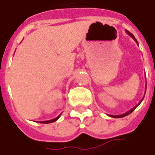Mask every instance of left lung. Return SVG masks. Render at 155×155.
<instances>
[{"label": "left lung", "mask_w": 155, "mask_h": 155, "mask_svg": "<svg viewBox=\"0 0 155 155\" xmlns=\"http://www.w3.org/2000/svg\"><path fill=\"white\" fill-rule=\"evenodd\" d=\"M126 32H127V35H129V36H130L131 38H133V39H134V41H135V42H136V43L138 44V41L136 40V38H134V35H133V34H132V33H131V32H128L127 30H126ZM145 93H146V89H145ZM143 97H144V96H143ZM143 98L142 99L141 101H140V102H139V103H138V105H137V106H135V107H134V108H132L131 110H129V111H127V112H125V113H123V114H121V115H115V116H114V115H108V116H110L111 117H114V118H120V117H126V116H127V115H128V114H130L131 112H133V111H134V110H135V108L137 107L138 105L141 103L142 101H143Z\"/></svg>", "instance_id": "1"}]
</instances>
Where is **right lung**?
Returning <instances> with one entry per match:
<instances>
[{
  "mask_svg": "<svg viewBox=\"0 0 155 155\" xmlns=\"http://www.w3.org/2000/svg\"><path fill=\"white\" fill-rule=\"evenodd\" d=\"M61 115V114H60ZM60 115H59L56 118L54 119H52V120H48V121H43V122H40L41 123H54V122H55V121H57L58 119L59 118V117H60Z\"/></svg>",
  "mask_w": 155,
  "mask_h": 155,
  "instance_id": "obj_1",
  "label": "right lung"
}]
</instances>
